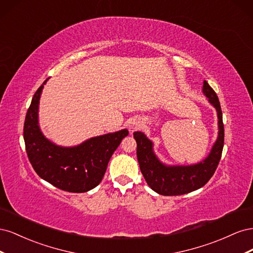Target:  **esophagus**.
Returning a JSON list of instances; mask_svg holds the SVG:
<instances>
[{
    "label": "esophagus",
    "instance_id": "obj_1",
    "mask_svg": "<svg viewBox=\"0 0 253 253\" xmlns=\"http://www.w3.org/2000/svg\"><path fill=\"white\" fill-rule=\"evenodd\" d=\"M141 126H142V121H141L140 119H137V118H135V119H132L131 121H129L128 129H129V131H131V132H134L135 129L139 128Z\"/></svg>",
    "mask_w": 253,
    "mask_h": 253
}]
</instances>
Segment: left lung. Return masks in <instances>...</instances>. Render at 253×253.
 <instances>
[{
    "mask_svg": "<svg viewBox=\"0 0 253 253\" xmlns=\"http://www.w3.org/2000/svg\"><path fill=\"white\" fill-rule=\"evenodd\" d=\"M203 94L216 111L218 132L216 140L202 162L192 165H168L154 151V142L143 132H134L137 143V159L149 187L160 195H182L205 186L215 172L224 148V125L219 100L206 80Z\"/></svg>",
    "mask_w": 253,
    "mask_h": 253,
    "instance_id": "8db88e82",
    "label": "left lung"
}]
</instances>
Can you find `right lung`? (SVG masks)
Wrapping results in <instances>:
<instances>
[{"label": "right lung", "instance_id": "obj_1", "mask_svg": "<svg viewBox=\"0 0 253 253\" xmlns=\"http://www.w3.org/2000/svg\"><path fill=\"white\" fill-rule=\"evenodd\" d=\"M48 79L36 91L26 114L24 141L28 159L36 173L56 188L73 193L87 192L100 183L113 153L128 131L122 128L95 136L72 147L52 142L39 124L40 98Z\"/></svg>", "mask_w": 253, "mask_h": 253}]
</instances>
